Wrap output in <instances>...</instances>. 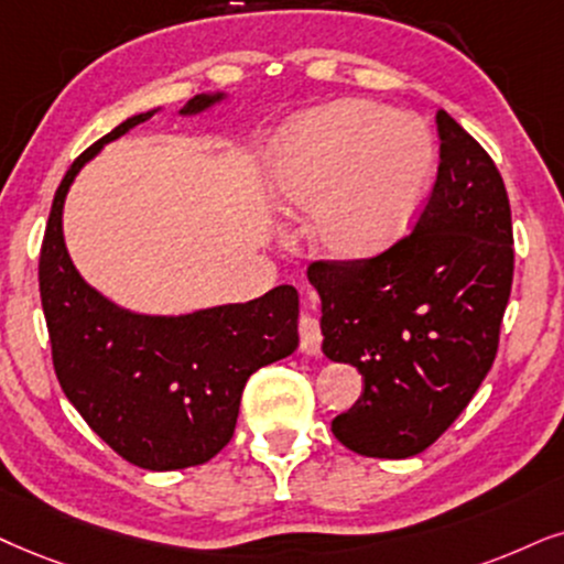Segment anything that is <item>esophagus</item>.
<instances>
[{"instance_id": "1", "label": "esophagus", "mask_w": 564, "mask_h": 564, "mask_svg": "<svg viewBox=\"0 0 564 564\" xmlns=\"http://www.w3.org/2000/svg\"><path fill=\"white\" fill-rule=\"evenodd\" d=\"M299 335H302V351L304 354H317L319 344H323V330H319L317 317L304 315L299 317Z\"/></svg>"}]
</instances>
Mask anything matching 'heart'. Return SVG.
<instances>
[{"instance_id":"heart-1","label":"heart","mask_w":564,"mask_h":564,"mask_svg":"<svg viewBox=\"0 0 564 564\" xmlns=\"http://www.w3.org/2000/svg\"><path fill=\"white\" fill-rule=\"evenodd\" d=\"M434 171L437 148L422 119L348 98L278 132L268 189L283 210H317L315 237L333 258L367 260L411 229Z\"/></svg>"}]
</instances>
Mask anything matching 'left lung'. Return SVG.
I'll return each instance as SVG.
<instances>
[{
  "label": "left lung",
  "instance_id": "left-lung-1",
  "mask_svg": "<svg viewBox=\"0 0 564 564\" xmlns=\"http://www.w3.org/2000/svg\"><path fill=\"white\" fill-rule=\"evenodd\" d=\"M440 169L409 237L367 260H317L323 351L365 377L333 434L367 458H411L471 401L500 346L512 220L489 153L437 111Z\"/></svg>",
  "mask_w": 564,
  "mask_h": 564
}]
</instances>
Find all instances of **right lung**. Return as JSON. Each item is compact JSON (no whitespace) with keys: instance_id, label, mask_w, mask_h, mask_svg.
<instances>
[{"instance_id":"1","label":"right lung","mask_w":564,"mask_h":564,"mask_svg":"<svg viewBox=\"0 0 564 564\" xmlns=\"http://www.w3.org/2000/svg\"><path fill=\"white\" fill-rule=\"evenodd\" d=\"M220 98L224 93H203L180 113H199ZM153 113L113 127L64 174L41 245L39 286L54 372L69 403L124 460L174 471L224 451L249 375L296 351L299 294L294 286H275L247 304L151 317L122 310L83 281L62 237L69 184L106 142Z\"/></svg>"}]
</instances>
